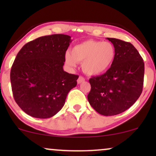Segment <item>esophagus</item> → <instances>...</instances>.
<instances>
[{
    "label": "esophagus",
    "mask_w": 156,
    "mask_h": 156,
    "mask_svg": "<svg viewBox=\"0 0 156 156\" xmlns=\"http://www.w3.org/2000/svg\"><path fill=\"white\" fill-rule=\"evenodd\" d=\"M84 80H85V78H84L83 77L79 76V78H78V80H77V82H78V83H83Z\"/></svg>",
    "instance_id": "1"
}]
</instances>
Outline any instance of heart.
Segmentation results:
<instances>
[{
	"label": "heart",
	"instance_id": "1",
	"mask_svg": "<svg viewBox=\"0 0 156 156\" xmlns=\"http://www.w3.org/2000/svg\"><path fill=\"white\" fill-rule=\"evenodd\" d=\"M115 58V48L108 42L87 40L76 44L64 55L68 67H76V62H81V68L86 74L96 76L108 69Z\"/></svg>",
	"mask_w": 156,
	"mask_h": 156
}]
</instances>
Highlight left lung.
<instances>
[{"instance_id":"left-lung-1","label":"left lung","mask_w":156,"mask_h":156,"mask_svg":"<svg viewBox=\"0 0 156 156\" xmlns=\"http://www.w3.org/2000/svg\"><path fill=\"white\" fill-rule=\"evenodd\" d=\"M115 48V58L104 74L89 79L91 90L87 98L97 112L117 115L134 104L143 88L144 64L130 42L107 38Z\"/></svg>"}]
</instances>
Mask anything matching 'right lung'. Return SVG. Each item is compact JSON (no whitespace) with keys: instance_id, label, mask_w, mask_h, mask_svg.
Returning a JSON list of instances; mask_svg holds the SVG:
<instances>
[{"instance_id":"add662e5","label":"right lung","mask_w":156,"mask_h":156,"mask_svg":"<svg viewBox=\"0 0 156 156\" xmlns=\"http://www.w3.org/2000/svg\"><path fill=\"white\" fill-rule=\"evenodd\" d=\"M71 42L68 35L44 36L28 42L17 53L10 73L12 93L28 115L39 119L53 117L76 87L78 76L63 69Z\"/></svg>"}]
</instances>
